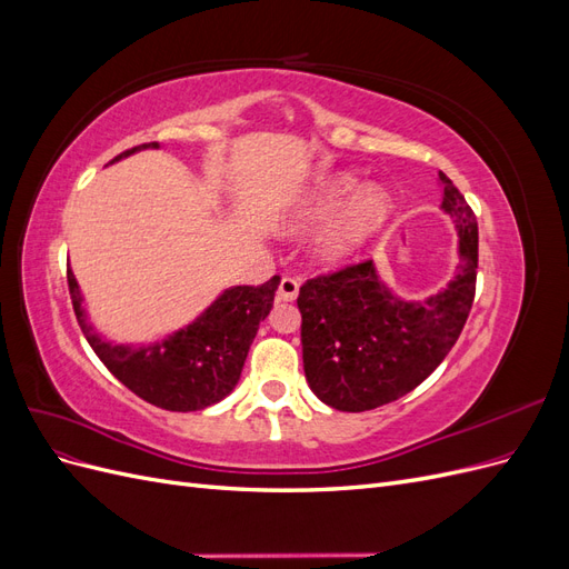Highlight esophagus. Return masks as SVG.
<instances>
[{
	"label": "esophagus",
	"mask_w": 569,
	"mask_h": 569,
	"mask_svg": "<svg viewBox=\"0 0 569 569\" xmlns=\"http://www.w3.org/2000/svg\"><path fill=\"white\" fill-rule=\"evenodd\" d=\"M299 297V280L295 278H282L278 287V299L280 301H295Z\"/></svg>",
	"instance_id": "obj_1"
}]
</instances>
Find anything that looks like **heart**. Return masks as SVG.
Masks as SVG:
<instances>
[{"label":"heart","mask_w":569,"mask_h":569,"mask_svg":"<svg viewBox=\"0 0 569 569\" xmlns=\"http://www.w3.org/2000/svg\"><path fill=\"white\" fill-rule=\"evenodd\" d=\"M393 218V201L380 184H363L353 173L320 178L291 203L282 230L306 234L326 226L316 239V258L341 266L380 237Z\"/></svg>","instance_id":"1"}]
</instances>
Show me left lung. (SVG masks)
<instances>
[{
	"mask_svg": "<svg viewBox=\"0 0 569 569\" xmlns=\"http://www.w3.org/2000/svg\"><path fill=\"white\" fill-rule=\"evenodd\" d=\"M441 209L456 222V278L425 301H403L372 261L308 280L299 289L303 372L327 406L363 412L401 399L449 356L475 301L477 220L458 187L439 173Z\"/></svg>",
	"mask_w": 569,
	"mask_h": 569,
	"instance_id": "1",
	"label": "left lung"
}]
</instances>
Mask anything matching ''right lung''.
Listing matches in <instances>:
<instances>
[{"label": "right lung", "mask_w": 569, "mask_h": 569, "mask_svg": "<svg viewBox=\"0 0 569 569\" xmlns=\"http://www.w3.org/2000/svg\"><path fill=\"white\" fill-rule=\"evenodd\" d=\"M140 149H159V142L132 147L111 163ZM278 284L280 278L274 274L261 287H230L194 322L161 341L132 347L107 341L94 330L82 306L76 274L68 268L76 318L101 363L147 403L176 412L209 408L237 387L258 325L268 318Z\"/></svg>", "instance_id": "right-lung-1"}]
</instances>
